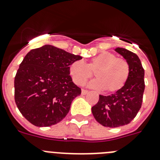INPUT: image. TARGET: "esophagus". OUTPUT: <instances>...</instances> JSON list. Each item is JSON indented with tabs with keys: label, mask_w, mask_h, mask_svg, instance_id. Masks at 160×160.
<instances>
[{
	"label": "esophagus",
	"mask_w": 160,
	"mask_h": 160,
	"mask_svg": "<svg viewBox=\"0 0 160 160\" xmlns=\"http://www.w3.org/2000/svg\"><path fill=\"white\" fill-rule=\"evenodd\" d=\"M88 93V90H82V95H85V94H87Z\"/></svg>",
	"instance_id": "obj_1"
}]
</instances>
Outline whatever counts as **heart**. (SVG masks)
<instances>
[{"mask_svg": "<svg viewBox=\"0 0 160 160\" xmlns=\"http://www.w3.org/2000/svg\"><path fill=\"white\" fill-rule=\"evenodd\" d=\"M69 73L73 82L79 86L84 85L94 73L97 79L90 83V87L114 93L121 90L128 82L130 66L125 59L104 51L90 59L87 64L82 60L73 61Z\"/></svg>", "mask_w": 160, "mask_h": 160, "instance_id": "1", "label": "heart"}]
</instances>
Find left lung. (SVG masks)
<instances>
[{
	"label": "left lung",
	"mask_w": 160,
	"mask_h": 160,
	"mask_svg": "<svg viewBox=\"0 0 160 160\" xmlns=\"http://www.w3.org/2000/svg\"><path fill=\"white\" fill-rule=\"evenodd\" d=\"M130 66L128 82L121 90L108 96L100 94L99 100L91 108L98 122L107 128L127 125L134 119L142 106L145 83L144 70L140 59L133 52L123 48L114 49Z\"/></svg>",
	"instance_id": "1"
}]
</instances>
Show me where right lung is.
Wrapping results in <instances>:
<instances>
[{"label": "right lung", "instance_id": "add662e5", "mask_svg": "<svg viewBox=\"0 0 160 160\" xmlns=\"http://www.w3.org/2000/svg\"><path fill=\"white\" fill-rule=\"evenodd\" d=\"M82 58L50 45L25 55L14 79V98L20 112L32 125L50 127L66 116L72 101L81 94L69 67Z\"/></svg>", "mask_w": 160, "mask_h": 160}]
</instances>
